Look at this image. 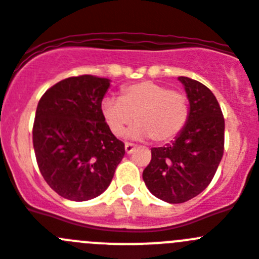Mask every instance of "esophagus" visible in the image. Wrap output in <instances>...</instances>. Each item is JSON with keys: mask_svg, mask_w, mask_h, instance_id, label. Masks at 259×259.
<instances>
[{"mask_svg": "<svg viewBox=\"0 0 259 259\" xmlns=\"http://www.w3.org/2000/svg\"><path fill=\"white\" fill-rule=\"evenodd\" d=\"M124 149H125V153H127V154H131V153L135 150V145H134V144H131V143H125L124 144Z\"/></svg>", "mask_w": 259, "mask_h": 259, "instance_id": "obj_1", "label": "esophagus"}]
</instances>
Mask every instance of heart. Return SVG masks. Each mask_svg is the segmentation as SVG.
<instances>
[{"instance_id":"1","label":"heart","mask_w":259,"mask_h":259,"mask_svg":"<svg viewBox=\"0 0 259 259\" xmlns=\"http://www.w3.org/2000/svg\"><path fill=\"white\" fill-rule=\"evenodd\" d=\"M101 111L115 136H122L136 120L137 125L130 132L132 137H150L153 143L163 144L174 140L184 130L191 107L185 93L144 80L124 87L120 98H105Z\"/></svg>"}]
</instances>
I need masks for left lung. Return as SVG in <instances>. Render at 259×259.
Instances as JSON below:
<instances>
[{"mask_svg": "<svg viewBox=\"0 0 259 259\" xmlns=\"http://www.w3.org/2000/svg\"><path fill=\"white\" fill-rule=\"evenodd\" d=\"M189 100V119L171 144L153 148L143 179L155 197L182 203L200 194L214 178L224 152V118L212 92L180 76Z\"/></svg>", "mask_w": 259, "mask_h": 259, "instance_id": "8db88e82", "label": "left lung"}]
</instances>
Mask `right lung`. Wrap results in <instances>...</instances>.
<instances>
[{
  "mask_svg": "<svg viewBox=\"0 0 259 259\" xmlns=\"http://www.w3.org/2000/svg\"><path fill=\"white\" fill-rule=\"evenodd\" d=\"M110 80L71 76L50 87L38 101L32 140L40 172L53 191L88 201L106 191L124 144L110 131L101 102Z\"/></svg>",
  "mask_w": 259,
  "mask_h": 259,
  "instance_id": "add662e5",
  "label": "right lung"
}]
</instances>
